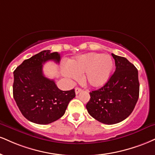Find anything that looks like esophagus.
<instances>
[{
  "instance_id": "1",
  "label": "esophagus",
  "mask_w": 155,
  "mask_h": 155,
  "mask_svg": "<svg viewBox=\"0 0 155 155\" xmlns=\"http://www.w3.org/2000/svg\"><path fill=\"white\" fill-rule=\"evenodd\" d=\"M81 91H82V89H81V88H79V87H76V88L75 89L76 94H78L79 92H81Z\"/></svg>"
}]
</instances>
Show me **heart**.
Returning <instances> with one entry per match:
<instances>
[{"mask_svg": "<svg viewBox=\"0 0 155 155\" xmlns=\"http://www.w3.org/2000/svg\"><path fill=\"white\" fill-rule=\"evenodd\" d=\"M69 68L65 70L67 77L77 79L83 75L82 81L91 87H100L107 81L113 69V61L107 55L89 53L80 55L69 62Z\"/></svg>", "mask_w": 155, "mask_h": 155, "instance_id": "obj_1", "label": "heart"}]
</instances>
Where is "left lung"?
I'll use <instances>...</instances> for the list:
<instances>
[{
    "label": "left lung",
    "mask_w": 155,
    "mask_h": 155,
    "mask_svg": "<svg viewBox=\"0 0 155 155\" xmlns=\"http://www.w3.org/2000/svg\"><path fill=\"white\" fill-rule=\"evenodd\" d=\"M115 71L100 89L89 92L86 107L91 116L102 124L120 123L133 112L139 95L138 70L126 58L112 53Z\"/></svg>",
    "instance_id": "left-lung-1"
}]
</instances>
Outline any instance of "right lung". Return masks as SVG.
I'll return each instance as SVG.
<instances>
[{
  "label": "right lung",
  "mask_w": 155,
  "mask_h": 155,
  "mask_svg": "<svg viewBox=\"0 0 155 155\" xmlns=\"http://www.w3.org/2000/svg\"><path fill=\"white\" fill-rule=\"evenodd\" d=\"M58 53L43 50L25 60L14 71L13 95L18 109L27 120L37 124H49L64 115L75 91H62L54 80L45 77L42 66L48 61L58 63Z\"/></svg>",
  "instance_id": "obj_1"
}]
</instances>
